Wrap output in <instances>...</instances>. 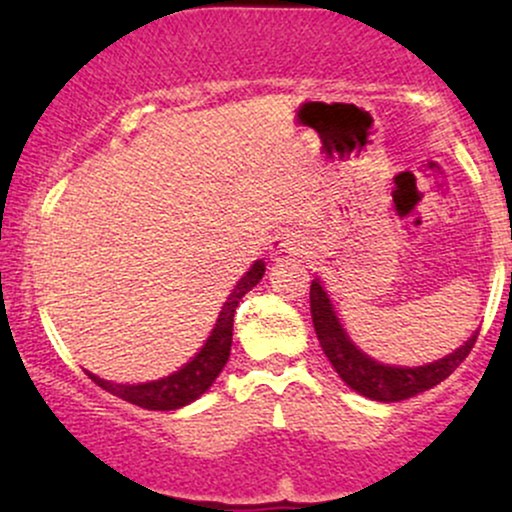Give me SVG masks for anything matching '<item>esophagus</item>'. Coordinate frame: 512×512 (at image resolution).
Returning <instances> with one entry per match:
<instances>
[{
	"label": "esophagus",
	"instance_id": "1",
	"mask_svg": "<svg viewBox=\"0 0 512 512\" xmlns=\"http://www.w3.org/2000/svg\"><path fill=\"white\" fill-rule=\"evenodd\" d=\"M301 248H303L301 238H298L296 233H289V231L279 233V236L272 240V245H269V250H272L274 255H281V252H298Z\"/></svg>",
	"mask_w": 512,
	"mask_h": 512
}]
</instances>
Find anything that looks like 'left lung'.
<instances>
[{"instance_id": "obj_1", "label": "left lung", "mask_w": 512, "mask_h": 512, "mask_svg": "<svg viewBox=\"0 0 512 512\" xmlns=\"http://www.w3.org/2000/svg\"><path fill=\"white\" fill-rule=\"evenodd\" d=\"M310 313H313L315 334L320 339L322 351L330 358L339 378L351 390H356L358 395L375 399V402H399V399L414 397L419 392L431 390L433 385L443 383L452 370L469 356V351L474 349V342L479 337V332H474L472 339H467L455 354L440 358L436 363H428V366L395 368L375 363L373 358L361 354L349 342L337 315H334L330 298H327L325 289H322L317 279L310 284Z\"/></svg>"}]
</instances>
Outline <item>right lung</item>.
Segmentation results:
<instances>
[{
    "label": "right lung",
    "instance_id": "obj_1",
    "mask_svg": "<svg viewBox=\"0 0 512 512\" xmlns=\"http://www.w3.org/2000/svg\"><path fill=\"white\" fill-rule=\"evenodd\" d=\"M264 274V262H255L250 267V272L238 281V286L233 289L228 301L223 303V310L216 320L214 332L207 339V344L202 346V351L187 363L185 368H180L178 373L168 375V378L156 380V383H144V385H117L108 383V380L96 378V375L88 373V378L93 380L98 387H103L110 395L125 399L129 404H137L142 409L151 411H170L180 409L185 404L195 402L199 395L209 390L211 383L219 378V373L226 366L228 356H231V344H233V315L240 298L248 293L252 286L260 284Z\"/></svg>",
    "mask_w": 512,
    "mask_h": 512
}]
</instances>
